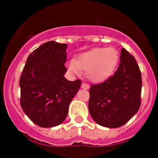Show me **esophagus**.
<instances>
[{
	"instance_id": "1",
	"label": "esophagus",
	"mask_w": 158,
	"mask_h": 158,
	"mask_svg": "<svg viewBox=\"0 0 158 158\" xmlns=\"http://www.w3.org/2000/svg\"><path fill=\"white\" fill-rule=\"evenodd\" d=\"M81 88L82 89H88L89 88V85L88 84L85 83V82H82L81 84Z\"/></svg>"
}]
</instances>
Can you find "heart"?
<instances>
[{
	"label": "heart",
	"instance_id": "heart-1",
	"mask_svg": "<svg viewBox=\"0 0 158 158\" xmlns=\"http://www.w3.org/2000/svg\"><path fill=\"white\" fill-rule=\"evenodd\" d=\"M118 62V52L113 47L94 48L84 53L75 61L68 64L69 72L80 74L81 69L85 72L90 81L102 82L109 77L116 69Z\"/></svg>",
	"mask_w": 158,
	"mask_h": 158
}]
</instances>
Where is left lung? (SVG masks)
I'll list each match as a JSON object with an SVG mask.
<instances>
[{
    "mask_svg": "<svg viewBox=\"0 0 158 158\" xmlns=\"http://www.w3.org/2000/svg\"><path fill=\"white\" fill-rule=\"evenodd\" d=\"M142 74L136 60L122 49L120 63L112 76L89 89V110L99 125L117 128L127 123L141 106Z\"/></svg>",
    "mask_w": 158,
    "mask_h": 158,
    "instance_id": "left-lung-1",
    "label": "left lung"
}]
</instances>
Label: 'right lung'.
Here are the masks:
<instances>
[{"instance_id":"1","label":"right lung","mask_w":158,"mask_h":158,"mask_svg":"<svg viewBox=\"0 0 158 158\" xmlns=\"http://www.w3.org/2000/svg\"><path fill=\"white\" fill-rule=\"evenodd\" d=\"M67 44L49 41L29 54L19 79L20 106L32 122L41 127L62 123L81 81H68Z\"/></svg>"}]
</instances>
